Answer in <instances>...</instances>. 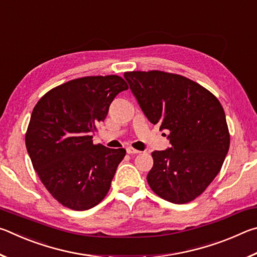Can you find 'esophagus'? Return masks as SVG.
Returning a JSON list of instances; mask_svg holds the SVG:
<instances>
[{"label": "esophagus", "mask_w": 257, "mask_h": 257, "mask_svg": "<svg viewBox=\"0 0 257 257\" xmlns=\"http://www.w3.org/2000/svg\"><path fill=\"white\" fill-rule=\"evenodd\" d=\"M125 151H127L128 154H132V155L133 154H139V153H141V152L133 149V147H127V149H125Z\"/></svg>", "instance_id": "34e87169"}]
</instances>
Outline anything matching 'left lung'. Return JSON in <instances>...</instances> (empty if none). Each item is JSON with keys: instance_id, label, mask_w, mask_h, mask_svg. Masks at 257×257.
I'll use <instances>...</instances> for the list:
<instances>
[{"instance_id": "left-lung-1", "label": "left lung", "mask_w": 257, "mask_h": 257, "mask_svg": "<svg viewBox=\"0 0 257 257\" xmlns=\"http://www.w3.org/2000/svg\"><path fill=\"white\" fill-rule=\"evenodd\" d=\"M123 76L150 122L169 134L170 147L152 153L147 182L165 201H193L216 177L229 151L222 105L204 87L179 75L133 71Z\"/></svg>"}]
</instances>
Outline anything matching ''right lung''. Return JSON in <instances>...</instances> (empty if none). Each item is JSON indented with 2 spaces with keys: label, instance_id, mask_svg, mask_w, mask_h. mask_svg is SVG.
<instances>
[{
  "label": "right lung",
  "instance_id": "obj_1",
  "mask_svg": "<svg viewBox=\"0 0 257 257\" xmlns=\"http://www.w3.org/2000/svg\"><path fill=\"white\" fill-rule=\"evenodd\" d=\"M128 85L119 76L84 77L46 93L35 105L26 134L33 167L56 201L85 211L110 189L123 149L93 144L96 125Z\"/></svg>",
  "mask_w": 257,
  "mask_h": 257
}]
</instances>
